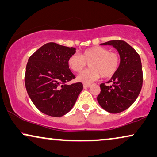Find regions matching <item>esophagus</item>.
Segmentation results:
<instances>
[{
	"instance_id": "obj_1",
	"label": "esophagus",
	"mask_w": 157,
	"mask_h": 157,
	"mask_svg": "<svg viewBox=\"0 0 157 157\" xmlns=\"http://www.w3.org/2000/svg\"><path fill=\"white\" fill-rule=\"evenodd\" d=\"M90 85H91L90 84H85V83H84V85H83V87H84V88H88L90 86Z\"/></svg>"
}]
</instances>
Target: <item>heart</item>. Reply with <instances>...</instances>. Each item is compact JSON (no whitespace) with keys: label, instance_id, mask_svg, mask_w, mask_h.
<instances>
[{"label":"heart","instance_id":"1","mask_svg":"<svg viewBox=\"0 0 157 157\" xmlns=\"http://www.w3.org/2000/svg\"><path fill=\"white\" fill-rule=\"evenodd\" d=\"M67 63L75 72H80L89 63L90 68L83 71L77 77V80L90 84L101 75L104 78L113 76L120 66V57L118 53L110 52L104 47L93 46L85 49L81 55L75 53L70 56Z\"/></svg>","mask_w":157,"mask_h":157}]
</instances>
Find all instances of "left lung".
Segmentation results:
<instances>
[{"instance_id":"obj_1","label":"left lung","mask_w":157,"mask_h":157,"mask_svg":"<svg viewBox=\"0 0 157 157\" xmlns=\"http://www.w3.org/2000/svg\"><path fill=\"white\" fill-rule=\"evenodd\" d=\"M101 45H109L118 51L120 66L107 83L100 85L97 97L100 106L107 112L116 114L126 110L135 102L141 90L143 70L141 61L136 51L124 40H110Z\"/></svg>"}]
</instances>
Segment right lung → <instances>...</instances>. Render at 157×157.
Returning a JSON list of instances; mask_svg holds the SVG:
<instances>
[{"instance_id":"obj_1","label":"right lung","mask_w":157,"mask_h":157,"mask_svg":"<svg viewBox=\"0 0 157 157\" xmlns=\"http://www.w3.org/2000/svg\"><path fill=\"white\" fill-rule=\"evenodd\" d=\"M75 50L48 43L28 59L25 76L26 89L35 106L45 114L56 117L66 114L82 90V82L67 84L75 78L67 63Z\"/></svg>"}]
</instances>
